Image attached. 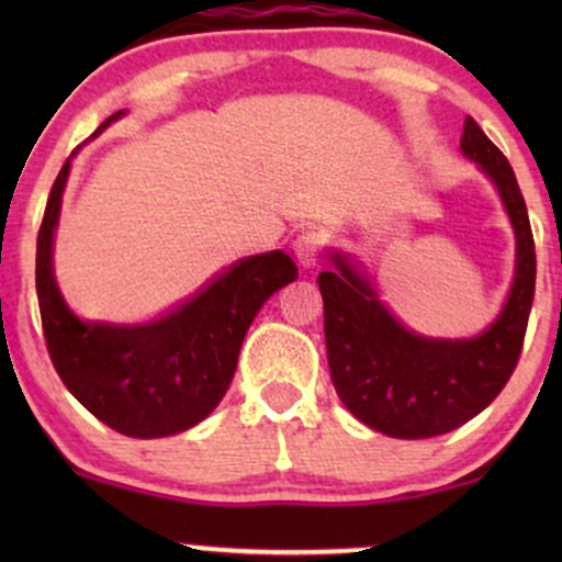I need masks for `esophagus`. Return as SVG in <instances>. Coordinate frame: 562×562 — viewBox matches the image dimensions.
Segmentation results:
<instances>
[{
	"label": "esophagus",
	"instance_id": "34e87169",
	"mask_svg": "<svg viewBox=\"0 0 562 562\" xmlns=\"http://www.w3.org/2000/svg\"><path fill=\"white\" fill-rule=\"evenodd\" d=\"M293 254L303 269L319 267L322 261V237L317 232H303L293 240Z\"/></svg>",
	"mask_w": 562,
	"mask_h": 562
}]
</instances>
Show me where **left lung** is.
I'll return each instance as SVG.
<instances>
[{
    "instance_id": "obj_1",
    "label": "left lung",
    "mask_w": 562,
    "mask_h": 562,
    "mask_svg": "<svg viewBox=\"0 0 562 562\" xmlns=\"http://www.w3.org/2000/svg\"><path fill=\"white\" fill-rule=\"evenodd\" d=\"M460 147L492 179L515 229V280L486 330L468 340L406 330L340 254H333V272L317 277L335 391L357 420L393 438L441 436L473 420L505 389L524 348L537 282L526 200L507 158L470 115Z\"/></svg>"
}]
</instances>
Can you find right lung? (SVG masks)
Returning a JSON list of instances; mask_svg holds the SVG:
<instances>
[{"label":"right lung","mask_w":562,"mask_h":562,"mask_svg":"<svg viewBox=\"0 0 562 562\" xmlns=\"http://www.w3.org/2000/svg\"><path fill=\"white\" fill-rule=\"evenodd\" d=\"M121 115L102 121L94 134ZM70 158L57 173L36 240V295L49 359L66 389L108 428L132 438L182 434L222 402L250 322L299 269L288 254L269 250L235 261L190 301L145 325L83 322L60 295L53 267Z\"/></svg>","instance_id":"right-lung-1"}]
</instances>
